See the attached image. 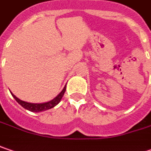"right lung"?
Listing matches in <instances>:
<instances>
[{
	"mask_svg": "<svg viewBox=\"0 0 151 151\" xmlns=\"http://www.w3.org/2000/svg\"><path fill=\"white\" fill-rule=\"evenodd\" d=\"M65 91H66V86L63 88V90H62L60 93L58 94L57 96H56L54 99H52V100H50V101H49V102H42V103H31V102H24V101H22V100L19 99V98H18L17 96H15L12 92H11V94H12V96H14V99L17 101V102H18L19 104H20L24 109L31 111V112L37 113V112L48 110V109H50L55 107L58 103L60 102V100H61L63 95L65 93Z\"/></svg>",
	"mask_w": 151,
	"mask_h": 151,
	"instance_id": "right-lung-1",
	"label": "right lung"
}]
</instances>
